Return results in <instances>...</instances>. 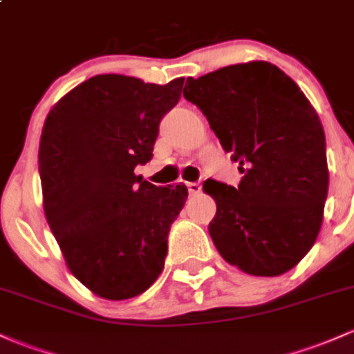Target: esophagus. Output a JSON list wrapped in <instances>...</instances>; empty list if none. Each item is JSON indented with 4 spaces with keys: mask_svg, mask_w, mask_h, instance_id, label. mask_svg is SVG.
<instances>
[{
    "mask_svg": "<svg viewBox=\"0 0 354 354\" xmlns=\"http://www.w3.org/2000/svg\"><path fill=\"white\" fill-rule=\"evenodd\" d=\"M187 189H189V192L191 194H197V192H201V184L199 182H187Z\"/></svg>",
    "mask_w": 354,
    "mask_h": 354,
    "instance_id": "1",
    "label": "esophagus"
}]
</instances>
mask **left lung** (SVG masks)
<instances>
[{
    "mask_svg": "<svg viewBox=\"0 0 354 354\" xmlns=\"http://www.w3.org/2000/svg\"><path fill=\"white\" fill-rule=\"evenodd\" d=\"M184 97L243 174L238 187L203 185L216 201L209 234L219 254L250 275L288 272L313 248L328 197L326 136L313 104L263 60L187 77Z\"/></svg>",
    "mask_w": 354,
    "mask_h": 354,
    "instance_id": "8db88e82",
    "label": "left lung"
}]
</instances>
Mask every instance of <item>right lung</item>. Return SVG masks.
Wrapping results in <instances>:
<instances>
[{
    "label": "right lung",
    "instance_id": "add662e5",
    "mask_svg": "<svg viewBox=\"0 0 354 354\" xmlns=\"http://www.w3.org/2000/svg\"><path fill=\"white\" fill-rule=\"evenodd\" d=\"M182 86L184 77L158 86L94 75L45 120L39 150L45 218L72 275L102 299L136 297L163 270L187 187H157L135 167L153 157L158 124Z\"/></svg>",
    "mask_w": 354,
    "mask_h": 354
}]
</instances>
